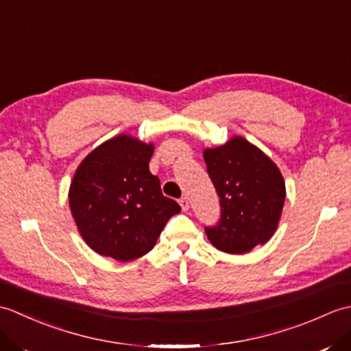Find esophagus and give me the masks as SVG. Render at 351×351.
Returning <instances> with one entry per match:
<instances>
[{
    "instance_id": "esophagus-1",
    "label": "esophagus",
    "mask_w": 351,
    "mask_h": 351,
    "mask_svg": "<svg viewBox=\"0 0 351 351\" xmlns=\"http://www.w3.org/2000/svg\"><path fill=\"white\" fill-rule=\"evenodd\" d=\"M180 205H181V208H182V211H189V208H190V202H189V197H181L180 199Z\"/></svg>"
}]
</instances>
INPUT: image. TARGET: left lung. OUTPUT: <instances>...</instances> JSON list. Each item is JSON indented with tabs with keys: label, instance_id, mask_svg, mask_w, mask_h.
I'll return each mask as SVG.
<instances>
[{
	"label": "left lung",
	"instance_id": "left-lung-1",
	"mask_svg": "<svg viewBox=\"0 0 351 351\" xmlns=\"http://www.w3.org/2000/svg\"><path fill=\"white\" fill-rule=\"evenodd\" d=\"M204 160L221 213L217 225L205 228L208 240L232 255L265 244L278 229L287 196L279 167L240 136L205 149Z\"/></svg>",
	"mask_w": 351,
	"mask_h": 351
}]
</instances>
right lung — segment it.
Wrapping results in <instances>:
<instances>
[{
  "mask_svg": "<svg viewBox=\"0 0 351 351\" xmlns=\"http://www.w3.org/2000/svg\"><path fill=\"white\" fill-rule=\"evenodd\" d=\"M154 145L132 136L104 141L78 166L69 189L72 217L88 247L116 261L154 249L171 215L181 211L162 196L149 171Z\"/></svg>",
  "mask_w": 351,
  "mask_h": 351,
  "instance_id": "obj_1",
  "label": "right lung"
}]
</instances>
